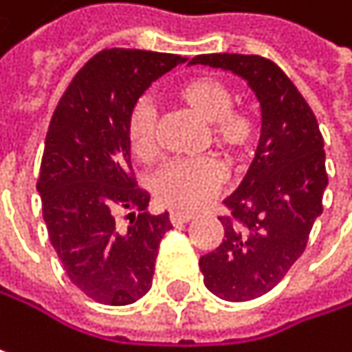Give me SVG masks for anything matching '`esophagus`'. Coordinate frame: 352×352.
Segmentation results:
<instances>
[{
	"instance_id": "1",
	"label": "esophagus",
	"mask_w": 352,
	"mask_h": 352,
	"mask_svg": "<svg viewBox=\"0 0 352 352\" xmlns=\"http://www.w3.org/2000/svg\"><path fill=\"white\" fill-rule=\"evenodd\" d=\"M169 218H171L173 224H185V222L193 220V214L191 212H179V210H175V212H171Z\"/></svg>"
}]
</instances>
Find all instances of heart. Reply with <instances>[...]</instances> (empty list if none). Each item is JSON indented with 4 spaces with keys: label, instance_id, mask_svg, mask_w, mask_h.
<instances>
[{
    "label": "heart",
    "instance_id": "b5f03b06",
    "mask_svg": "<svg viewBox=\"0 0 352 352\" xmlns=\"http://www.w3.org/2000/svg\"><path fill=\"white\" fill-rule=\"evenodd\" d=\"M177 98L210 124L212 140L226 155L239 159L248 153L256 136V124L250 116L234 111L232 89L216 77H193L177 89ZM126 138L130 153L148 161L157 153V109L148 100L132 107ZM224 167L212 157L177 159L165 163L151 179L153 193L169 208H201L224 183Z\"/></svg>",
    "mask_w": 352,
    "mask_h": 352
}]
</instances>
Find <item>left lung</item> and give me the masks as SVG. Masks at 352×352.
<instances>
[{
    "instance_id": "1",
    "label": "left lung",
    "mask_w": 352,
    "mask_h": 352,
    "mask_svg": "<svg viewBox=\"0 0 352 352\" xmlns=\"http://www.w3.org/2000/svg\"><path fill=\"white\" fill-rule=\"evenodd\" d=\"M206 65L245 79L261 106V138L241 185L224 199V241L199 258L206 287L226 302L271 292L300 258L322 214L328 185L316 116L271 60L256 54H199Z\"/></svg>"
}]
</instances>
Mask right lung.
<instances>
[{
	"instance_id": "add662e5",
	"label": "right lung",
	"mask_w": 352,
	"mask_h": 352,
	"mask_svg": "<svg viewBox=\"0 0 352 352\" xmlns=\"http://www.w3.org/2000/svg\"><path fill=\"white\" fill-rule=\"evenodd\" d=\"M185 60L136 48L102 50L52 113L36 185L42 216L69 279L100 304H134L151 289L161 239L173 228L169 212L144 214L151 195L132 181L126 126L144 91ZM122 209L131 212L126 229L115 220Z\"/></svg>"
}]
</instances>
